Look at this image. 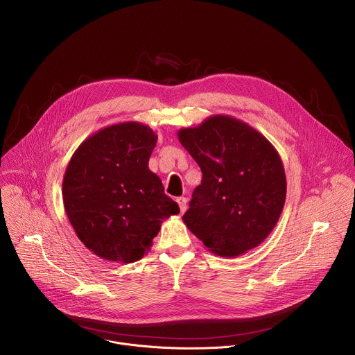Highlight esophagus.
<instances>
[{
	"label": "esophagus",
	"instance_id": "obj_1",
	"mask_svg": "<svg viewBox=\"0 0 355 355\" xmlns=\"http://www.w3.org/2000/svg\"><path fill=\"white\" fill-rule=\"evenodd\" d=\"M177 202H178V205H180L181 214H184V212L187 211V198H185V196H180V198L177 199Z\"/></svg>",
	"mask_w": 355,
	"mask_h": 355
}]
</instances>
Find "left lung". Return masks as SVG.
<instances>
[{
    "label": "left lung",
    "mask_w": 355,
    "mask_h": 355,
    "mask_svg": "<svg viewBox=\"0 0 355 355\" xmlns=\"http://www.w3.org/2000/svg\"><path fill=\"white\" fill-rule=\"evenodd\" d=\"M180 143L202 171L182 216L187 227L220 257L261 244L275 227L286 198V177L275 147L254 128L214 115L180 129Z\"/></svg>",
    "instance_id": "left-lung-1"
}]
</instances>
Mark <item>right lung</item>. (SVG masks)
<instances>
[{
  "label": "right lung",
  "instance_id": "add662e5",
  "mask_svg": "<svg viewBox=\"0 0 355 355\" xmlns=\"http://www.w3.org/2000/svg\"><path fill=\"white\" fill-rule=\"evenodd\" d=\"M157 135L140 122L107 126L87 137L66 168L63 204L83 244L108 261L135 263L164 219L180 214L148 170Z\"/></svg>",
  "mask_w": 355,
  "mask_h": 355
}]
</instances>
